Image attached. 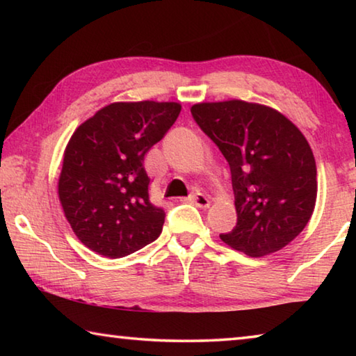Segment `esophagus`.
<instances>
[{"label":"esophagus","mask_w":356,"mask_h":356,"mask_svg":"<svg viewBox=\"0 0 356 356\" xmlns=\"http://www.w3.org/2000/svg\"><path fill=\"white\" fill-rule=\"evenodd\" d=\"M188 201L201 209H207L210 206V200L207 196H204L202 193H196V195H193Z\"/></svg>","instance_id":"34e87169"}]
</instances>
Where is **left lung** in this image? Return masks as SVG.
<instances>
[{
	"label": "left lung",
	"mask_w": 356,
	"mask_h": 356,
	"mask_svg": "<svg viewBox=\"0 0 356 356\" xmlns=\"http://www.w3.org/2000/svg\"><path fill=\"white\" fill-rule=\"evenodd\" d=\"M191 114L231 168L237 226L220 238L251 257L284 248L316 207L317 168L308 140L284 114L252 102H202Z\"/></svg>",
	"instance_id": "obj_1"
}]
</instances>
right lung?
<instances>
[{
	"label": "right lung",
	"mask_w": 356,
	"mask_h": 356,
	"mask_svg": "<svg viewBox=\"0 0 356 356\" xmlns=\"http://www.w3.org/2000/svg\"><path fill=\"white\" fill-rule=\"evenodd\" d=\"M180 110L177 102H114L74 131L58 196L72 231L89 250L118 259L159 238L165 212L149 200L144 156Z\"/></svg>",
	"instance_id": "right-lung-1"
}]
</instances>
